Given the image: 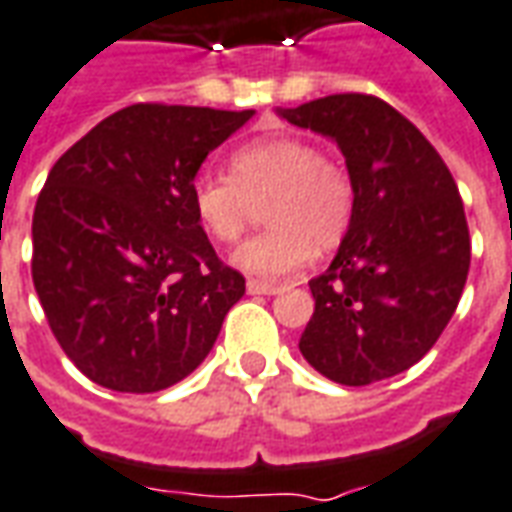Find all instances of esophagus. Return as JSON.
<instances>
[{"label":"esophagus","mask_w":512,"mask_h":512,"mask_svg":"<svg viewBox=\"0 0 512 512\" xmlns=\"http://www.w3.org/2000/svg\"><path fill=\"white\" fill-rule=\"evenodd\" d=\"M281 287L276 284H262V281H248V295H278Z\"/></svg>","instance_id":"34e87169"}]
</instances>
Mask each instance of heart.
Returning <instances> with one entry per match:
<instances>
[{"mask_svg": "<svg viewBox=\"0 0 512 512\" xmlns=\"http://www.w3.org/2000/svg\"><path fill=\"white\" fill-rule=\"evenodd\" d=\"M231 178L200 175L192 211L200 231L231 245L264 207L270 231L234 250L231 264L256 281H281L309 264L315 248L343 239L354 214V183L306 139H262L231 155Z\"/></svg>", "mask_w": 512, "mask_h": 512, "instance_id": "heart-1", "label": "heart"}]
</instances>
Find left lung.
I'll return each mask as SVG.
<instances>
[{
  "instance_id": "left-lung-1",
  "label": "left lung",
  "mask_w": 512,
  "mask_h": 512,
  "mask_svg": "<svg viewBox=\"0 0 512 512\" xmlns=\"http://www.w3.org/2000/svg\"><path fill=\"white\" fill-rule=\"evenodd\" d=\"M276 114L337 144L354 183L340 250L309 281L303 359L348 387L404 373L438 343L468 278L457 183L424 133L379 97L331 94Z\"/></svg>"
}]
</instances>
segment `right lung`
Segmentation results:
<instances>
[{
    "label": "right lung",
    "mask_w": 512,
    "mask_h": 512,
    "mask_svg": "<svg viewBox=\"0 0 512 512\" xmlns=\"http://www.w3.org/2000/svg\"><path fill=\"white\" fill-rule=\"evenodd\" d=\"M253 111L139 102L49 169L33 214V284L74 368L116 393H158L209 357L245 278L192 211L206 155Z\"/></svg>",
    "instance_id": "right-lung-1"
}]
</instances>
